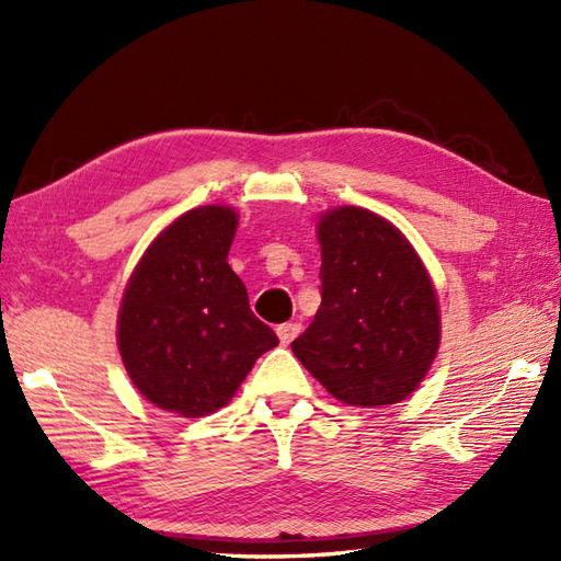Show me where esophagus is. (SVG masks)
<instances>
[{"label": "esophagus", "instance_id": "1", "mask_svg": "<svg viewBox=\"0 0 561 561\" xmlns=\"http://www.w3.org/2000/svg\"><path fill=\"white\" fill-rule=\"evenodd\" d=\"M299 332H301V323H282V325L277 328V335H279L282 344L294 342L296 337H299Z\"/></svg>", "mask_w": 561, "mask_h": 561}]
</instances>
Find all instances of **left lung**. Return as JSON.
I'll use <instances>...</instances> for the list:
<instances>
[{
	"label": "left lung",
	"instance_id": "left-lung-1",
	"mask_svg": "<svg viewBox=\"0 0 561 561\" xmlns=\"http://www.w3.org/2000/svg\"><path fill=\"white\" fill-rule=\"evenodd\" d=\"M320 308L291 350L354 408L396 404L436 359L440 316L420 255L396 226L362 207L318 221Z\"/></svg>",
	"mask_w": 561,
	"mask_h": 561
}]
</instances>
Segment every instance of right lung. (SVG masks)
<instances>
[{
  "instance_id": "obj_1",
  "label": "right lung",
  "mask_w": 561,
  "mask_h": 561,
  "mask_svg": "<svg viewBox=\"0 0 561 561\" xmlns=\"http://www.w3.org/2000/svg\"><path fill=\"white\" fill-rule=\"evenodd\" d=\"M231 207L185 211L139 260L117 316V347L137 390L161 410L205 416L224 408L260 354L277 347L229 267Z\"/></svg>"
}]
</instances>
